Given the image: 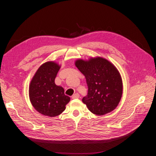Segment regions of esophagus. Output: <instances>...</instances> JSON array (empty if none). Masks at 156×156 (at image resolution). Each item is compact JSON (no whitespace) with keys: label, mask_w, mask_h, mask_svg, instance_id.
<instances>
[{"label":"esophagus","mask_w":156,"mask_h":156,"mask_svg":"<svg viewBox=\"0 0 156 156\" xmlns=\"http://www.w3.org/2000/svg\"><path fill=\"white\" fill-rule=\"evenodd\" d=\"M79 98V94L78 93L75 94L74 95H73L72 97V99H76V98Z\"/></svg>","instance_id":"1"}]
</instances>
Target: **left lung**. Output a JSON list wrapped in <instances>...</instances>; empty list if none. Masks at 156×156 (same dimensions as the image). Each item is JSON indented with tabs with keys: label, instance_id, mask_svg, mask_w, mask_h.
Returning a JSON list of instances; mask_svg holds the SVG:
<instances>
[{
	"label": "left lung",
	"instance_id": "1",
	"mask_svg": "<svg viewBox=\"0 0 156 156\" xmlns=\"http://www.w3.org/2000/svg\"><path fill=\"white\" fill-rule=\"evenodd\" d=\"M75 64L86 78L88 94L82 101L88 110L101 116L115 109L121 100L123 86L115 66L101 57L78 59Z\"/></svg>",
	"mask_w": 156,
	"mask_h": 156
}]
</instances>
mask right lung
Wrapping results in <instances>:
<instances>
[{
    "mask_svg": "<svg viewBox=\"0 0 156 156\" xmlns=\"http://www.w3.org/2000/svg\"><path fill=\"white\" fill-rule=\"evenodd\" d=\"M60 68V66L53 61L43 64L37 70L29 86L32 106L40 114L49 117L60 115L70 100V98L64 94V88L55 83Z\"/></svg>",
    "mask_w": 156,
    "mask_h": 156,
    "instance_id": "obj_1",
    "label": "right lung"
}]
</instances>
